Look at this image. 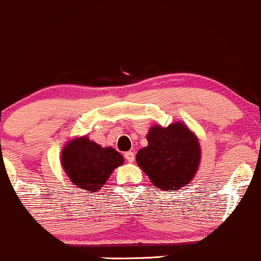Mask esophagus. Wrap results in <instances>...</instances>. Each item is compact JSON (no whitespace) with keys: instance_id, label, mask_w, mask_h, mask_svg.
I'll return each mask as SVG.
<instances>
[{"instance_id":"34e87169","label":"esophagus","mask_w":261,"mask_h":261,"mask_svg":"<svg viewBox=\"0 0 261 261\" xmlns=\"http://www.w3.org/2000/svg\"><path fill=\"white\" fill-rule=\"evenodd\" d=\"M124 158H125V160H127L128 162H133L134 159H136V155H134L133 151H127L124 154Z\"/></svg>"}]
</instances>
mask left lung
Masks as SVG:
<instances>
[{"instance_id":"left-lung-1","label":"left lung","mask_w":261,"mask_h":261,"mask_svg":"<svg viewBox=\"0 0 261 261\" xmlns=\"http://www.w3.org/2000/svg\"><path fill=\"white\" fill-rule=\"evenodd\" d=\"M148 146L137 152V164L162 191H177L195 176L200 162L197 136L182 122L150 128Z\"/></svg>"}]
</instances>
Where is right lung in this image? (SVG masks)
<instances>
[{
	"label": "right lung",
	"mask_w": 261,
	"mask_h": 261,
	"mask_svg": "<svg viewBox=\"0 0 261 261\" xmlns=\"http://www.w3.org/2000/svg\"><path fill=\"white\" fill-rule=\"evenodd\" d=\"M123 156L113 148H102L88 137H79L63 146L61 164L73 185L84 192H97L112 171L123 164Z\"/></svg>",
	"instance_id": "add662e5"
}]
</instances>
